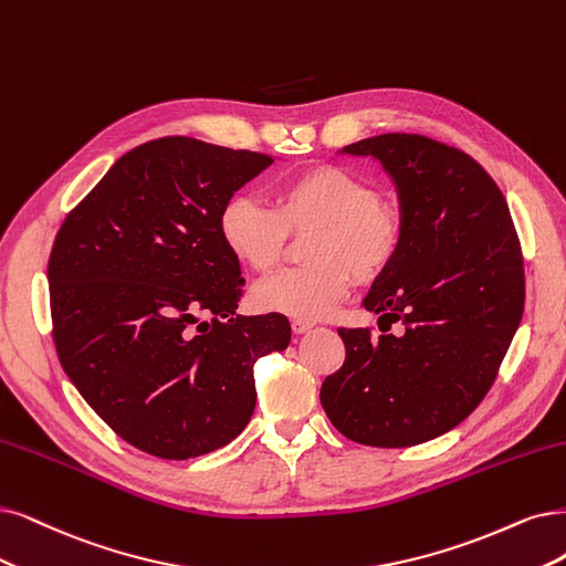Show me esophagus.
Segmentation results:
<instances>
[{
    "mask_svg": "<svg viewBox=\"0 0 566 566\" xmlns=\"http://www.w3.org/2000/svg\"><path fill=\"white\" fill-rule=\"evenodd\" d=\"M312 326H315V324L307 322V319H291V328H294V333H305Z\"/></svg>",
    "mask_w": 566,
    "mask_h": 566,
    "instance_id": "esophagus-1",
    "label": "esophagus"
}]
</instances>
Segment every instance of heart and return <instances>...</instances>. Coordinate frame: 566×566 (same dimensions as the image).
I'll list each match as a JSON object with an SVG mask.
<instances>
[{
	"instance_id": "1",
	"label": "heart",
	"mask_w": 566,
	"mask_h": 566,
	"mask_svg": "<svg viewBox=\"0 0 566 566\" xmlns=\"http://www.w3.org/2000/svg\"><path fill=\"white\" fill-rule=\"evenodd\" d=\"M307 265L277 272L251 291L263 312L296 319L331 315L359 284L378 282L399 256L406 235L401 207L378 196L366 177L340 165H312L272 188L270 207L233 196L219 214L223 247L240 265L265 275L289 235H303Z\"/></svg>"
}]
</instances>
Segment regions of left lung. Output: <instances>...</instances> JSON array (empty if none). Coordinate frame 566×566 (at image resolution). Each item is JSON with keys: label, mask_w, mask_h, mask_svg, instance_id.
Segmentation results:
<instances>
[{"label": "left lung", "mask_w": 566, "mask_h": 566, "mask_svg": "<svg viewBox=\"0 0 566 566\" xmlns=\"http://www.w3.org/2000/svg\"><path fill=\"white\" fill-rule=\"evenodd\" d=\"M345 151L385 165L406 235L364 301L387 328H338L345 361L319 399L349 441L410 448L464 422L494 385L525 310L522 247L496 181L454 146L389 133Z\"/></svg>", "instance_id": "obj_1"}]
</instances>
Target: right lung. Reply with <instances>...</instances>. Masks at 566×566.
Masks as SVG:
<instances>
[{
	"label": "right lung",
	"instance_id": "obj_1",
	"mask_svg": "<svg viewBox=\"0 0 566 566\" xmlns=\"http://www.w3.org/2000/svg\"><path fill=\"white\" fill-rule=\"evenodd\" d=\"M272 160L193 137L146 142L57 230V359L146 454L191 459L233 441L256 406L254 364L291 340L277 312L235 315L244 280L219 235L221 207Z\"/></svg>",
	"mask_w": 566,
	"mask_h": 566
}]
</instances>
